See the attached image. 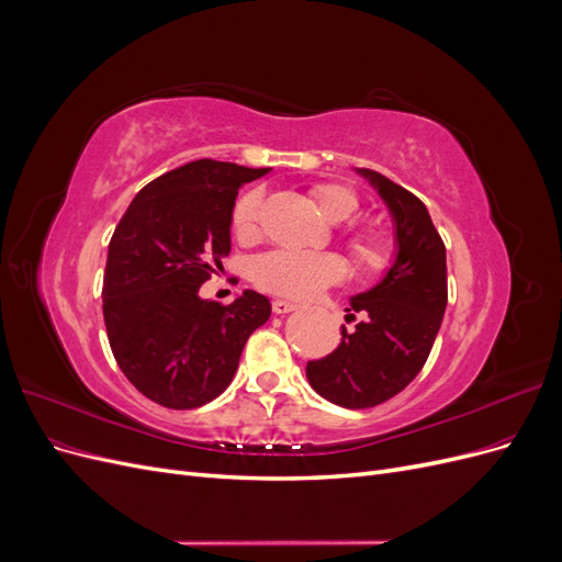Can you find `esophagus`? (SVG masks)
I'll list each match as a JSON object with an SVG mask.
<instances>
[{
    "mask_svg": "<svg viewBox=\"0 0 562 562\" xmlns=\"http://www.w3.org/2000/svg\"><path fill=\"white\" fill-rule=\"evenodd\" d=\"M271 310H274V314H291L297 310V304L291 300H274L271 302Z\"/></svg>",
    "mask_w": 562,
    "mask_h": 562,
    "instance_id": "obj_1",
    "label": "esophagus"
}]
</instances>
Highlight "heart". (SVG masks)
<instances>
[{"label":"heart","instance_id":"1","mask_svg":"<svg viewBox=\"0 0 562 562\" xmlns=\"http://www.w3.org/2000/svg\"><path fill=\"white\" fill-rule=\"evenodd\" d=\"M312 199L321 215L330 223H347L359 211V199L345 184L323 182L312 190ZM262 194L252 190L236 201L232 213L234 232L248 239L258 234ZM349 248L363 269L378 271L391 260V244L380 229H356L349 234ZM345 277V262L330 252L271 250L252 262V281L291 297H310L321 288L333 285Z\"/></svg>","mask_w":562,"mask_h":562}]
</instances>
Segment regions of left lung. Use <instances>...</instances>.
I'll return each mask as SVG.
<instances>
[{
    "instance_id": "1",
    "label": "left lung",
    "mask_w": 562,
    "mask_h": 562,
    "mask_svg": "<svg viewBox=\"0 0 562 562\" xmlns=\"http://www.w3.org/2000/svg\"><path fill=\"white\" fill-rule=\"evenodd\" d=\"M386 203L394 260L380 283L349 297L359 323L326 359L307 363V380L326 401L359 411L396 396L427 363L448 304L446 246L424 203L370 168H356Z\"/></svg>"
}]
</instances>
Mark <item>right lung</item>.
<instances>
[{
	"instance_id": "add662e5",
	"label": "right lung",
	"mask_w": 562,
	"mask_h": 562,
	"mask_svg": "<svg viewBox=\"0 0 562 562\" xmlns=\"http://www.w3.org/2000/svg\"><path fill=\"white\" fill-rule=\"evenodd\" d=\"M271 168L199 159L135 194L108 248L103 316L114 359L143 396L192 411L229 386L271 304L244 291L232 304L199 297L232 248L239 187Z\"/></svg>"
}]
</instances>
